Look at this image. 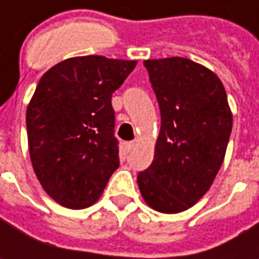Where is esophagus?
<instances>
[{
  "instance_id": "34e87169",
  "label": "esophagus",
  "mask_w": 259,
  "mask_h": 259,
  "mask_svg": "<svg viewBox=\"0 0 259 259\" xmlns=\"http://www.w3.org/2000/svg\"><path fill=\"white\" fill-rule=\"evenodd\" d=\"M134 145H135L134 141H130V143H125V150H126V151L130 153V151H131V150L134 148Z\"/></svg>"
}]
</instances>
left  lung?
<instances>
[{
	"mask_svg": "<svg viewBox=\"0 0 259 259\" xmlns=\"http://www.w3.org/2000/svg\"><path fill=\"white\" fill-rule=\"evenodd\" d=\"M161 126L153 163L137 176L153 209L179 213L193 206L224 163L232 114L221 79L184 57L145 60Z\"/></svg>",
	"mask_w": 259,
	"mask_h": 259,
	"instance_id": "left-lung-1",
	"label": "left lung"
}]
</instances>
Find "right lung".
<instances>
[{
	"label": "right lung",
	"mask_w": 259,
	"mask_h": 259,
	"mask_svg": "<svg viewBox=\"0 0 259 259\" xmlns=\"http://www.w3.org/2000/svg\"><path fill=\"white\" fill-rule=\"evenodd\" d=\"M135 60L82 56L41 76L27 108L31 164L46 193L69 209L94 204L119 165L112 94Z\"/></svg>",
	"instance_id": "add662e5"
}]
</instances>
